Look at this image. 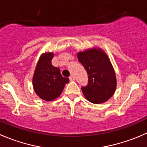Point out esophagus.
<instances>
[{
  "mask_svg": "<svg viewBox=\"0 0 147 147\" xmlns=\"http://www.w3.org/2000/svg\"><path fill=\"white\" fill-rule=\"evenodd\" d=\"M69 80H70L71 82H72V81H75V78H74L73 75H71V76H69Z\"/></svg>",
  "mask_w": 147,
  "mask_h": 147,
  "instance_id": "esophagus-1",
  "label": "esophagus"
}]
</instances>
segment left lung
<instances>
[{
    "instance_id": "obj_1",
    "label": "left lung",
    "mask_w": 147,
    "mask_h": 147,
    "mask_svg": "<svg viewBox=\"0 0 147 147\" xmlns=\"http://www.w3.org/2000/svg\"><path fill=\"white\" fill-rule=\"evenodd\" d=\"M88 75V84L82 87L84 96L95 104L103 103L116 89V72L108 55L102 49L93 47L77 55Z\"/></svg>"
}]
</instances>
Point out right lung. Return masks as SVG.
I'll use <instances>...</instances> for the list:
<instances>
[{"label": "right lung", "instance_id": "right-lung-1", "mask_svg": "<svg viewBox=\"0 0 147 147\" xmlns=\"http://www.w3.org/2000/svg\"><path fill=\"white\" fill-rule=\"evenodd\" d=\"M53 52L42 54L36 65L32 83L36 94L46 101H52L59 96L69 82V78H64L60 69L52 65Z\"/></svg>", "mask_w": 147, "mask_h": 147}]
</instances>
